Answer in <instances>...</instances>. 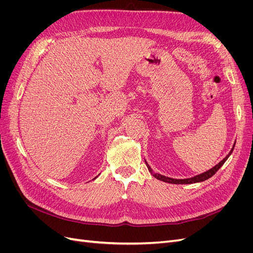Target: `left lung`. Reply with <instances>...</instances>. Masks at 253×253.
<instances>
[{
    "label": "left lung",
    "instance_id": "1",
    "mask_svg": "<svg viewBox=\"0 0 253 253\" xmlns=\"http://www.w3.org/2000/svg\"><path fill=\"white\" fill-rule=\"evenodd\" d=\"M234 145H235V143H234ZM234 145H233V148L231 149V151L229 152V154L221 160L220 163H218L215 167H213L212 169H210V170H208L207 172H205V173H202V174H200V175H196V176H194V177H191V178H186V179H175V178H170V177H166V176H164V175H160V174H158V173H154L153 172V170L151 169V167L148 165V163L145 162V165H147V167H148V170L150 171V173L154 176L155 178H157V179H159V180H162V181H165V182H169V183H176V185H182V183H194V182H201V181H204V180H206V179H208V178H210V177H212V176L215 174L217 171H218V169L219 168L223 166L224 164H225V162L226 160L228 159V157L231 155V153H232V151H233V149H234Z\"/></svg>",
    "mask_w": 253,
    "mask_h": 253
}]
</instances>
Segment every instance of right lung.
<instances>
[{
  "label": "right lung",
  "mask_w": 253,
  "mask_h": 253,
  "mask_svg": "<svg viewBox=\"0 0 253 253\" xmlns=\"http://www.w3.org/2000/svg\"><path fill=\"white\" fill-rule=\"evenodd\" d=\"M95 178H96V177H95ZM95 178H94V179H95Z\"/></svg>",
  "instance_id": "1"
}]
</instances>
